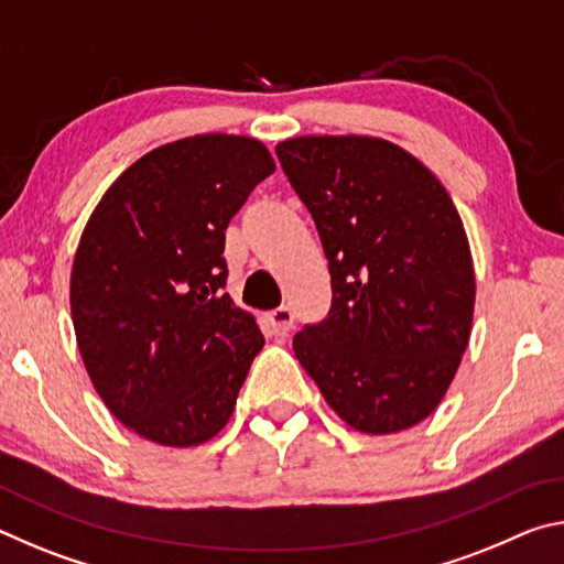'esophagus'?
Returning a JSON list of instances; mask_svg holds the SVG:
<instances>
[{
    "instance_id": "1",
    "label": "esophagus",
    "mask_w": 564,
    "mask_h": 564,
    "mask_svg": "<svg viewBox=\"0 0 564 564\" xmlns=\"http://www.w3.org/2000/svg\"><path fill=\"white\" fill-rule=\"evenodd\" d=\"M265 321H269V328L273 336H285V333L293 328V311L289 305H281V308L271 311L269 316H265Z\"/></svg>"
}]
</instances>
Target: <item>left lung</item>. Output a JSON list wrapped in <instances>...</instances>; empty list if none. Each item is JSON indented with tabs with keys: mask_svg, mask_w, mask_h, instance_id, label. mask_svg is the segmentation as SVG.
Wrapping results in <instances>:
<instances>
[{
	"mask_svg": "<svg viewBox=\"0 0 564 564\" xmlns=\"http://www.w3.org/2000/svg\"><path fill=\"white\" fill-rule=\"evenodd\" d=\"M328 259V318L293 350L336 415L368 435L441 405L473 330L475 269L460 214L425 164L378 137L275 147Z\"/></svg>",
	"mask_w": 564,
	"mask_h": 564,
	"instance_id": "8db88e82",
	"label": "left lung"
}]
</instances>
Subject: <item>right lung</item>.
Segmentation results:
<instances>
[{
  "instance_id": "obj_1",
  "label": "right lung",
  "mask_w": 564,
  "mask_h": 564,
  "mask_svg": "<svg viewBox=\"0 0 564 564\" xmlns=\"http://www.w3.org/2000/svg\"><path fill=\"white\" fill-rule=\"evenodd\" d=\"M275 171L259 139L196 133L123 171L74 253L84 368L111 415L166 447L224 431L263 333L224 293L228 221Z\"/></svg>"
}]
</instances>
